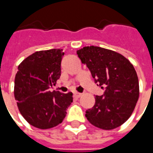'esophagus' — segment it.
<instances>
[{
  "mask_svg": "<svg viewBox=\"0 0 153 153\" xmlns=\"http://www.w3.org/2000/svg\"><path fill=\"white\" fill-rule=\"evenodd\" d=\"M74 97H78V98H79V97H80L82 96V93H74Z\"/></svg>",
  "mask_w": 153,
  "mask_h": 153,
  "instance_id": "34e87169",
  "label": "esophagus"
}]
</instances>
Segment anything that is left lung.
<instances>
[{
  "label": "left lung",
  "mask_w": 153,
  "mask_h": 153,
  "mask_svg": "<svg viewBox=\"0 0 153 153\" xmlns=\"http://www.w3.org/2000/svg\"><path fill=\"white\" fill-rule=\"evenodd\" d=\"M77 54L97 86L105 90L103 95L95 97L94 106L86 111L88 120L106 130L123 125L134 111L139 96L138 75L133 65L120 53L102 47H85Z\"/></svg>",
  "instance_id": "obj_1"
}]
</instances>
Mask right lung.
<instances>
[{"label":"right lung","instance_id":"obj_1","mask_svg":"<svg viewBox=\"0 0 153 153\" xmlns=\"http://www.w3.org/2000/svg\"><path fill=\"white\" fill-rule=\"evenodd\" d=\"M62 49L36 51L22 61L15 79V100L23 117L33 126L47 129L66 115L73 93L51 92L60 77Z\"/></svg>","mask_w":153,"mask_h":153}]
</instances>
